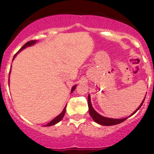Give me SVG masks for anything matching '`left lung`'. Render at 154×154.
Masks as SVG:
<instances>
[{
  "mask_svg": "<svg viewBox=\"0 0 154 154\" xmlns=\"http://www.w3.org/2000/svg\"><path fill=\"white\" fill-rule=\"evenodd\" d=\"M146 97H144L143 100L142 101L141 104L139 105V107L136 109L134 112H133L131 116H129L128 117L125 118H122V119H115V118H106L104 117V116H102L101 115H100L98 112H96V111L94 110V108L92 107V103H91V100H90V95H88V107H89V113H90V116H91L92 119L96 123L98 124H100L102 125H107V126H109V125H117V124H119L122 122L125 121V120L128 119L130 116H133V114H135L136 112L140 109V107L142 106L144 100H145Z\"/></svg>",
  "mask_w": 154,
  "mask_h": 154,
  "instance_id": "obj_1",
  "label": "left lung"
}]
</instances>
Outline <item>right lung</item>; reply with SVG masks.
Returning a JSON list of instances; mask_svg holds the SVG:
<instances>
[{"mask_svg": "<svg viewBox=\"0 0 154 154\" xmlns=\"http://www.w3.org/2000/svg\"><path fill=\"white\" fill-rule=\"evenodd\" d=\"M36 40H33V41H30V42H28L27 43L24 44V45L23 46V47H22L21 48V49H20L19 51H18V52L16 53V54L14 55V59H14L15 57H16V55H17V54H18V52H20V51H21V50L24 49H25V48H26L27 47H30V46H32V45H34V44L35 43H36ZM8 81H9V79H8ZM8 83H9V82H8ZM76 86H77V85H74V86L72 87V90H71V92H72L74 91V90H75V88H76ZM66 106H65V107H64V110H63L62 112H61V113L59 114L58 116H57V117L55 118L54 119H53L52 120H51V122H49V123L47 124V125H46L45 126H51V125H55V124H57V123H59V122L60 121V120H62L63 118H64V114H65V112H66Z\"/></svg>", "mask_w": 154, "mask_h": 154, "instance_id": "right-lung-1", "label": "right lung"}]
</instances>
